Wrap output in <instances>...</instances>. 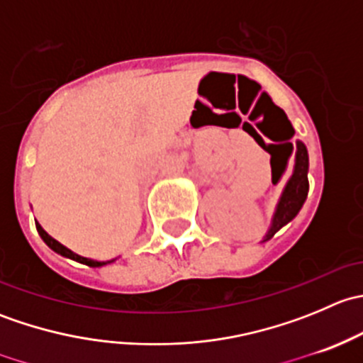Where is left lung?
I'll list each match as a JSON object with an SVG mask.
<instances>
[{
  "label": "left lung",
  "mask_w": 363,
  "mask_h": 363,
  "mask_svg": "<svg viewBox=\"0 0 363 363\" xmlns=\"http://www.w3.org/2000/svg\"><path fill=\"white\" fill-rule=\"evenodd\" d=\"M294 130V128H291ZM294 137V135H291ZM263 145V142H258ZM286 145V158L290 161L291 155L295 151V168L294 175H291L290 182L286 184L283 196H281V202L277 205V211L274 214L272 226H270L269 233H267L265 240H269L281 226H284L286 223H290L291 219L298 214V211L302 208L303 202L307 199V191H309V179H307V168H309V156H307V149L302 142H296V147L294 144H284ZM270 152V145H269Z\"/></svg>",
  "instance_id": "obj_1"
}]
</instances>
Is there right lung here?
Masks as SVG:
<instances>
[{
	"label": "right lung",
	"instance_id": "add662e5",
	"mask_svg": "<svg viewBox=\"0 0 363 363\" xmlns=\"http://www.w3.org/2000/svg\"><path fill=\"white\" fill-rule=\"evenodd\" d=\"M36 230H38V233H40V237H42V239H43V242H45L47 246L50 247V250L60 252V255L68 256V258L77 259V262H80V263H86V265H89V267H101V265H105V262H96V259L84 258V256H79V255H75V252H72L69 250H67V247H65L63 244H60L56 239H52V237H50L49 233H47L45 230H43L42 226L38 225V223H36Z\"/></svg>",
	"mask_w": 363,
	"mask_h": 363
}]
</instances>
